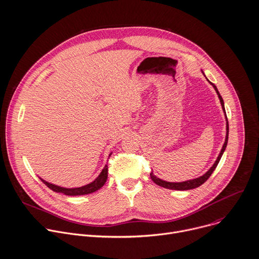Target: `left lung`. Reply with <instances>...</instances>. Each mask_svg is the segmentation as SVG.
<instances>
[{
  "mask_svg": "<svg viewBox=\"0 0 259 259\" xmlns=\"http://www.w3.org/2000/svg\"><path fill=\"white\" fill-rule=\"evenodd\" d=\"M203 74H204V73H203ZM207 80H208V79H207ZM208 81H209V80H208ZM209 82H210V81H209ZM210 83L213 85V88L215 89V91H216V93H217V95H218V98H219V100H220L222 109H223V111H224V113H225L223 99L221 98V96H220V94H219V92H218L216 86H215L212 82H210ZM227 141H228V121H227V117H226V137H225V142H224V144H223V147H222V149H221V151H220V154L218 155L216 161L214 162V164L211 166V168L207 171V173H206L205 175H203L202 177H198V178H196V179H192V180H188V181H184V182H177V183H175V182H166V181H163V180L157 178L156 176H154V174L152 173V171L150 173V178L152 179V181H153L155 184H157V185H159V186H161V187H163V188H166V189L189 190V189L196 188V187L200 186L202 184H204V183L210 178V176L212 175V173L214 171V169L216 168V166H217V164H218V162H219V160H220V158H221V156H222V154H223V152H224V150H225V148H226Z\"/></svg>",
  "mask_w": 259,
  "mask_h": 259,
  "instance_id": "8db88e82",
  "label": "left lung"
}]
</instances>
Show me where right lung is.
<instances>
[{
  "instance_id": "obj_1",
  "label": "right lung",
  "mask_w": 259,
  "mask_h": 259,
  "mask_svg": "<svg viewBox=\"0 0 259 259\" xmlns=\"http://www.w3.org/2000/svg\"><path fill=\"white\" fill-rule=\"evenodd\" d=\"M107 178H108V165L106 164L105 167L103 168V170L101 171V174L99 175V177L94 182H92L88 185H85V186L77 187V188H64V187H61V186H57V185L48 183V182H46L45 180H43L41 178L40 179L47 187H49L51 190H53L55 192H61V193H64L66 195H83V194H90L92 192H95V191L99 190L106 183Z\"/></svg>"
}]
</instances>
